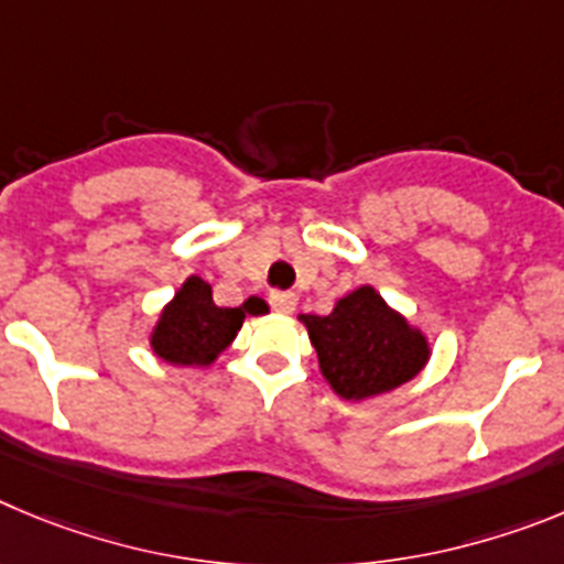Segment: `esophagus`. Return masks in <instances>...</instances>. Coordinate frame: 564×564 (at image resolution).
<instances>
[{"label":"esophagus","mask_w":564,"mask_h":564,"mask_svg":"<svg viewBox=\"0 0 564 564\" xmlns=\"http://www.w3.org/2000/svg\"><path fill=\"white\" fill-rule=\"evenodd\" d=\"M270 303H272V308H275V312L292 314L294 306H297V297H294L292 292H272Z\"/></svg>","instance_id":"esophagus-1"}]
</instances>
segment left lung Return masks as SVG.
<instances>
[{"instance_id": "left-lung-1", "label": "left lung", "mask_w": 564, "mask_h": 564, "mask_svg": "<svg viewBox=\"0 0 564 564\" xmlns=\"http://www.w3.org/2000/svg\"><path fill=\"white\" fill-rule=\"evenodd\" d=\"M319 373L345 402H368L402 388L430 362L427 334L388 306L373 286L343 294L328 314H301Z\"/></svg>"}]
</instances>
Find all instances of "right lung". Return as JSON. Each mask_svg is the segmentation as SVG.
I'll use <instances>...</instances> for the list:
<instances>
[{
    "instance_id": "right-lung-1",
    "label": "right lung",
    "mask_w": 564,
    "mask_h": 564,
    "mask_svg": "<svg viewBox=\"0 0 564 564\" xmlns=\"http://www.w3.org/2000/svg\"><path fill=\"white\" fill-rule=\"evenodd\" d=\"M270 306L247 297L241 306H216L213 286L199 275L185 278L149 332V348L162 362L176 368H210L230 348L247 317H261Z\"/></svg>"
}]
</instances>
